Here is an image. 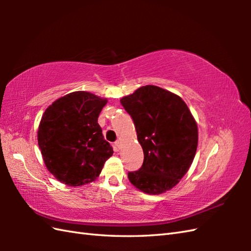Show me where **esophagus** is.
<instances>
[{"label":"esophagus","mask_w":251,"mask_h":251,"mask_svg":"<svg viewBox=\"0 0 251 251\" xmlns=\"http://www.w3.org/2000/svg\"><path fill=\"white\" fill-rule=\"evenodd\" d=\"M115 147H116L117 149H121V147H122V142H121V141H116V142H115Z\"/></svg>","instance_id":"obj_1"}]
</instances>
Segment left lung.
Returning a JSON list of instances; mask_svg holds the SVG:
<instances>
[{
	"instance_id": "left-lung-1",
	"label": "left lung",
	"mask_w": 251,
	"mask_h": 251,
	"mask_svg": "<svg viewBox=\"0 0 251 251\" xmlns=\"http://www.w3.org/2000/svg\"><path fill=\"white\" fill-rule=\"evenodd\" d=\"M132 117L143 164L128 173L130 183L143 193L172 190L188 173L199 143L196 121L188 105L169 90L147 85L121 99Z\"/></svg>"
}]
</instances>
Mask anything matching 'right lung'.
<instances>
[{
	"label": "right lung",
	"instance_id": "1",
	"mask_svg": "<svg viewBox=\"0 0 251 251\" xmlns=\"http://www.w3.org/2000/svg\"><path fill=\"white\" fill-rule=\"evenodd\" d=\"M106 102L79 90L55 100L42 115L39 148L46 168L60 182L71 186L93 182L113 154L98 124Z\"/></svg>",
	"mask_w": 251,
	"mask_h": 251
}]
</instances>
